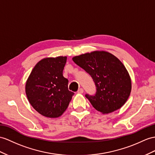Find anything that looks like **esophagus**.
<instances>
[{"label": "esophagus", "instance_id": "1", "mask_svg": "<svg viewBox=\"0 0 155 155\" xmlns=\"http://www.w3.org/2000/svg\"><path fill=\"white\" fill-rule=\"evenodd\" d=\"M78 93H84V89H83L82 88L79 89L78 91Z\"/></svg>", "mask_w": 155, "mask_h": 155}]
</instances>
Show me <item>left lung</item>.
<instances>
[{
	"label": "left lung",
	"mask_w": 155,
	"mask_h": 155,
	"mask_svg": "<svg viewBox=\"0 0 155 155\" xmlns=\"http://www.w3.org/2000/svg\"><path fill=\"white\" fill-rule=\"evenodd\" d=\"M77 65L87 72L95 82L94 96L85 95L92 106L102 114L118 110L130 97L131 81L126 67L110 52L95 51L72 58Z\"/></svg>",
	"instance_id": "left-lung-1"
}]
</instances>
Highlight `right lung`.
Here are the masks:
<instances>
[{
	"label": "right lung",
	"mask_w": 155,
	"mask_h": 155,
	"mask_svg": "<svg viewBox=\"0 0 155 155\" xmlns=\"http://www.w3.org/2000/svg\"><path fill=\"white\" fill-rule=\"evenodd\" d=\"M67 56L41 60L33 68L25 84V93L33 108L47 118H58L68 107L73 92L63 76Z\"/></svg>",
	"instance_id": "right-lung-1"
}]
</instances>
